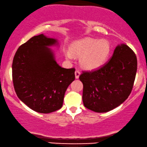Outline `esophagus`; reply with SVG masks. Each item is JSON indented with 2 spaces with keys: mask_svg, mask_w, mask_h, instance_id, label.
Returning <instances> with one entry per match:
<instances>
[{
  "mask_svg": "<svg viewBox=\"0 0 147 147\" xmlns=\"http://www.w3.org/2000/svg\"><path fill=\"white\" fill-rule=\"evenodd\" d=\"M80 74H81L80 71H78V70H76V71H75V76H76V79H78V78H79Z\"/></svg>",
  "mask_w": 147,
  "mask_h": 147,
  "instance_id": "1",
  "label": "esophagus"
}]
</instances>
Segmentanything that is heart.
Returning <instances> with one entry per match:
<instances>
[{"label":"heart","mask_w":147,"mask_h":147,"mask_svg":"<svg viewBox=\"0 0 147 147\" xmlns=\"http://www.w3.org/2000/svg\"><path fill=\"white\" fill-rule=\"evenodd\" d=\"M111 51V46L107 40H98L92 38H84L76 41L71 45V52L74 55L81 56L80 63L86 69H92L100 67L105 63ZM71 52L66 56L71 59Z\"/></svg>","instance_id":"obj_1"}]
</instances>
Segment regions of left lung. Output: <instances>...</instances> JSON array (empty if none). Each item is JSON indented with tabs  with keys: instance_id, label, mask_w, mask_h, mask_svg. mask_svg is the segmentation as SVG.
I'll list each match as a JSON object with an SVG mask.
<instances>
[{
	"instance_id": "8db88e82",
	"label": "left lung",
	"mask_w": 147,
	"mask_h": 147,
	"mask_svg": "<svg viewBox=\"0 0 147 147\" xmlns=\"http://www.w3.org/2000/svg\"><path fill=\"white\" fill-rule=\"evenodd\" d=\"M136 70L134 52L124 44L117 46L110 61L80 75L84 106L96 112H106L118 107L131 93Z\"/></svg>"
}]
</instances>
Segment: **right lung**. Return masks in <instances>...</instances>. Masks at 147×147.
<instances>
[{"instance_id":"obj_1","label":"right lung","mask_w":147,"mask_h":147,"mask_svg":"<svg viewBox=\"0 0 147 147\" xmlns=\"http://www.w3.org/2000/svg\"><path fill=\"white\" fill-rule=\"evenodd\" d=\"M56 43L43 34L34 36L20 46L13 58L12 76L16 94L39 113L60 109L66 90L75 80V68L59 66L48 47Z\"/></svg>"}]
</instances>
